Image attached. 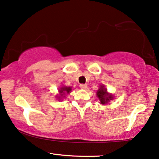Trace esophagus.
<instances>
[{"label": "esophagus", "mask_w": 159, "mask_h": 159, "mask_svg": "<svg viewBox=\"0 0 159 159\" xmlns=\"http://www.w3.org/2000/svg\"><path fill=\"white\" fill-rule=\"evenodd\" d=\"M80 89H85L86 88H87V85H86V84H80Z\"/></svg>", "instance_id": "esophagus-1"}]
</instances>
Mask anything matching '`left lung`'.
I'll return each instance as SVG.
<instances>
[{
  "mask_svg": "<svg viewBox=\"0 0 159 159\" xmlns=\"http://www.w3.org/2000/svg\"><path fill=\"white\" fill-rule=\"evenodd\" d=\"M97 95L101 104H102V105H105V103H107L110 100L113 99L112 96L107 93V90L104 88L103 85H102L99 88V89L98 90L97 92Z\"/></svg>",
  "mask_w": 159,
  "mask_h": 159,
  "instance_id": "8db88e82",
  "label": "left lung"
}]
</instances>
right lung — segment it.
I'll return each mask as SVG.
<instances>
[{"instance_id":"right-lung-1","label":"right lung","mask_w":159,"mask_h":159,"mask_svg":"<svg viewBox=\"0 0 159 159\" xmlns=\"http://www.w3.org/2000/svg\"><path fill=\"white\" fill-rule=\"evenodd\" d=\"M70 91H71V88L70 87H62L60 90V93L61 94V96H63L65 93H68Z\"/></svg>"}]
</instances>
